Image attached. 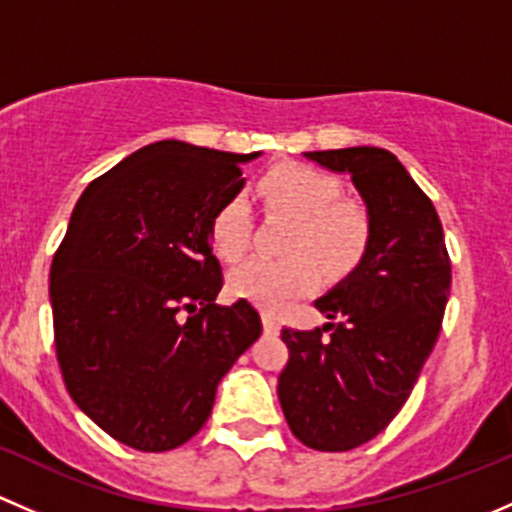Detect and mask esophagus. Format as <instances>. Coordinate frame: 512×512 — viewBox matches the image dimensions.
Returning a JSON list of instances; mask_svg holds the SVG:
<instances>
[{
  "label": "esophagus",
  "mask_w": 512,
  "mask_h": 512,
  "mask_svg": "<svg viewBox=\"0 0 512 512\" xmlns=\"http://www.w3.org/2000/svg\"><path fill=\"white\" fill-rule=\"evenodd\" d=\"M261 320H263V333H266V335L281 333V325H278L276 315H273V313H261Z\"/></svg>",
  "instance_id": "1"
}]
</instances>
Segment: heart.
<instances>
[{
	"label": "heart",
	"instance_id": "1",
	"mask_svg": "<svg viewBox=\"0 0 512 512\" xmlns=\"http://www.w3.org/2000/svg\"><path fill=\"white\" fill-rule=\"evenodd\" d=\"M254 194L266 212L295 219L286 246L291 258H249L236 266L229 276L234 295L263 310H281L318 286L315 262L330 276H342L360 263L370 244V214L355 199H342L337 177L303 162H278L256 179ZM209 239L226 261L246 254L251 212L244 197H226L214 209Z\"/></svg>",
	"mask_w": 512,
	"mask_h": 512
}]
</instances>
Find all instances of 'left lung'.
Wrapping results in <instances>:
<instances>
[{"mask_svg": "<svg viewBox=\"0 0 512 512\" xmlns=\"http://www.w3.org/2000/svg\"><path fill=\"white\" fill-rule=\"evenodd\" d=\"M305 157L350 175L372 234L360 263L315 300L330 323L281 333L291 357L278 399L295 439L350 451L384 431L412 394L439 337L451 263L434 204L392 152L345 147Z\"/></svg>", "mask_w": 512, "mask_h": 512, "instance_id": "obj_1", "label": "left lung"}]
</instances>
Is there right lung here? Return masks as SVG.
<instances>
[{
    "instance_id": "1",
    "label": "right lung",
    "mask_w": 512,
    "mask_h": 512,
    "mask_svg": "<svg viewBox=\"0 0 512 512\" xmlns=\"http://www.w3.org/2000/svg\"><path fill=\"white\" fill-rule=\"evenodd\" d=\"M256 157L152 142L73 209L51 263L56 355L78 409L130 449L192 439L221 377L261 335L249 300L214 303L221 266L209 239L214 209L244 189L241 165Z\"/></svg>"
}]
</instances>
